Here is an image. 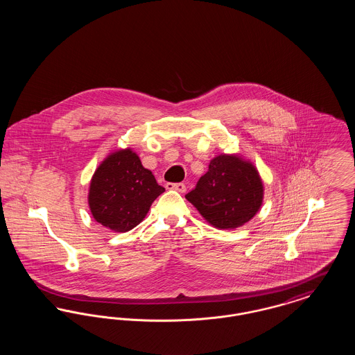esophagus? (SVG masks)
<instances>
[{"label": "esophagus", "mask_w": 355, "mask_h": 355, "mask_svg": "<svg viewBox=\"0 0 355 355\" xmlns=\"http://www.w3.org/2000/svg\"><path fill=\"white\" fill-rule=\"evenodd\" d=\"M166 189L169 190H175V191H180V193H185L186 186L185 184H166Z\"/></svg>", "instance_id": "esophagus-1"}]
</instances>
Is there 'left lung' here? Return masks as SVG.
<instances>
[{"label":"left lung","mask_w":355,"mask_h":355,"mask_svg":"<svg viewBox=\"0 0 355 355\" xmlns=\"http://www.w3.org/2000/svg\"><path fill=\"white\" fill-rule=\"evenodd\" d=\"M186 200L211 226L236 229L261 209L263 184L250 161L238 154H220L210 161L209 170Z\"/></svg>","instance_id":"1"}]
</instances>
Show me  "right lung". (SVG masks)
<instances>
[{
  "label": "right lung",
  "instance_id": "right-lung-1",
  "mask_svg": "<svg viewBox=\"0 0 355 355\" xmlns=\"http://www.w3.org/2000/svg\"><path fill=\"white\" fill-rule=\"evenodd\" d=\"M165 191L130 148L110 153L96 169L87 194L93 218L125 233L144 220L154 200Z\"/></svg>",
  "mask_w": 355,
  "mask_h": 355
}]
</instances>
